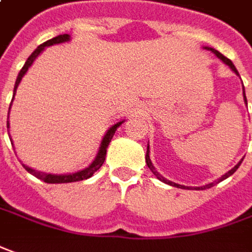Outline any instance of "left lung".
Instances as JSON below:
<instances>
[{
    "mask_svg": "<svg viewBox=\"0 0 252 252\" xmlns=\"http://www.w3.org/2000/svg\"><path fill=\"white\" fill-rule=\"evenodd\" d=\"M204 49L211 50V52H213V53H214V55H216V56L218 57V59H221V60H222V62H223V63H225V64H226V65H229V67H230V70L233 71V72H235L236 75H239V72H237V70H236L235 64L232 63V62L229 60L228 57L223 56L222 53H220V52H218V50L214 49V48H209V46H204ZM243 94H244V101H246V104H247V98H246V93H244V86H243ZM242 160H243V159H242ZM242 160H240V162L237 163V164H236V166H235V167H233V169L229 170V171H228V173H226V174H223V176H222L221 178H218L217 181L211 182V184H207V185H203V187H195V188H192V187H184V185H180V184H176V182H171V181H169V180H166L164 177L160 176V174H159V173L156 171L155 167H154V164H152V162H151V159H149V145H148V147H147V156H145V162H147V164H148L149 170H151V171H152V173L155 174V177H156V178H158V180H160V181L164 182V184H169V185H171V187H177V188H182V189H196V190H203V189L211 188V187H214V185H216V184H218V182L223 181L225 178H228V177H230V176H232V174H233V173H235L236 170L239 169V166L242 164Z\"/></svg>",
    "mask_w": 252,
    "mask_h": 252,
    "instance_id": "1",
    "label": "left lung"
}]
</instances>
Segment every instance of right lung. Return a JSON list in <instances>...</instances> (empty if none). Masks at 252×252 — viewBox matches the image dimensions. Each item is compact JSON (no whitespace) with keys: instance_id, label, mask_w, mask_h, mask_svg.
Listing matches in <instances>:
<instances>
[{"instance_id":"right-lung-1","label":"right lung","mask_w":252,"mask_h":252,"mask_svg":"<svg viewBox=\"0 0 252 252\" xmlns=\"http://www.w3.org/2000/svg\"><path fill=\"white\" fill-rule=\"evenodd\" d=\"M67 41H70V35L68 34H63V35H57L55 38H52L49 41H46V42H43L42 45H39L38 48H36L32 53L30 55V57L27 59V62L23 65V68L20 70L19 72V75H17L16 83H15V89H13V98H15V94H16V89L17 86H19V83L22 81V78L24 76V74L27 72V70L31 67V64L34 63V60H35L38 55L42 52L46 46H50V45H55V43H62V42H67ZM13 98H12V101H13ZM12 105V103H10ZM10 105H9V111H10ZM125 121H121V122H116L115 125H112L111 127L108 129V131L105 133V136H104L103 141H101V145H100V149H98V154H97L96 159L92 162L90 166L88 167H85L83 170H79V171H76V173H71V174H49V173H43V171H38V170H34L29 167V166H26L23 164V167L30 174H32L36 178H39V180H42L43 182H48V184H65V182H75V181H82V180H88L90 177L93 176L94 173H96L97 170L100 169L101 166H103L104 160H105V155H107V148H108L109 143H111V140H112V137L115 134L116 129L122 125ZM6 127L9 129V121L6 122ZM10 138V136H9ZM12 145H13V141H10Z\"/></svg>"}]
</instances>
